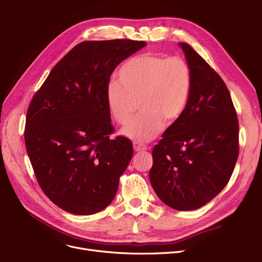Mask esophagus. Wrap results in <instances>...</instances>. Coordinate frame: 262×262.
<instances>
[{"label":"esophagus","mask_w":262,"mask_h":262,"mask_svg":"<svg viewBox=\"0 0 262 262\" xmlns=\"http://www.w3.org/2000/svg\"><path fill=\"white\" fill-rule=\"evenodd\" d=\"M133 146H134L135 152H144V150H146V145L140 142H134Z\"/></svg>","instance_id":"obj_1"}]
</instances>
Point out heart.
Masks as SVG:
<instances>
[{
	"mask_svg": "<svg viewBox=\"0 0 262 262\" xmlns=\"http://www.w3.org/2000/svg\"><path fill=\"white\" fill-rule=\"evenodd\" d=\"M118 80L106 88L109 113L121 125L127 124L137 110L141 114L122 134L138 142L153 140L163 122L171 125L184 114L192 88L189 64L181 57L143 53L124 63Z\"/></svg>",
	"mask_w": 262,
	"mask_h": 262,
	"instance_id": "obj_1",
	"label": "heart"
}]
</instances>
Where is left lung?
Here are the masks:
<instances>
[{
  "label": "left lung",
  "instance_id": "8db88e82",
  "mask_svg": "<svg viewBox=\"0 0 262 262\" xmlns=\"http://www.w3.org/2000/svg\"><path fill=\"white\" fill-rule=\"evenodd\" d=\"M192 88L182 117L153 148L149 182L169 207L201 208L227 185L239 155V123L223 79L188 43L180 42Z\"/></svg>",
  "mask_w": 262,
  "mask_h": 262
}]
</instances>
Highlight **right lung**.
<instances>
[{"label":"right lung","mask_w":262,"mask_h":262,"mask_svg":"<svg viewBox=\"0 0 262 262\" xmlns=\"http://www.w3.org/2000/svg\"><path fill=\"white\" fill-rule=\"evenodd\" d=\"M144 41H84L57 62L26 114L25 145L39 186L59 208L93 214L113 202L133 157L114 133L106 88L116 67Z\"/></svg>","instance_id":"obj_1"}]
</instances>
